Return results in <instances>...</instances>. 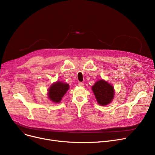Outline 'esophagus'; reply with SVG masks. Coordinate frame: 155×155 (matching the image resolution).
<instances>
[{"label":"esophagus","instance_id":"esophagus-1","mask_svg":"<svg viewBox=\"0 0 155 155\" xmlns=\"http://www.w3.org/2000/svg\"><path fill=\"white\" fill-rule=\"evenodd\" d=\"M78 86H80V87H84V84L82 83V82H78Z\"/></svg>","mask_w":155,"mask_h":155}]
</instances>
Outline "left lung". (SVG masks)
<instances>
[{"label":"left lung","mask_w":155,"mask_h":155,"mask_svg":"<svg viewBox=\"0 0 155 155\" xmlns=\"http://www.w3.org/2000/svg\"><path fill=\"white\" fill-rule=\"evenodd\" d=\"M92 89L97 102L101 105L110 104L114 97L113 86L104 80L97 81L92 86Z\"/></svg>","instance_id":"8db88e82"}]
</instances>
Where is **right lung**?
Instances as JSON below:
<instances>
[{"mask_svg": "<svg viewBox=\"0 0 155 155\" xmlns=\"http://www.w3.org/2000/svg\"><path fill=\"white\" fill-rule=\"evenodd\" d=\"M69 89V85L62 82H56L52 84L48 90V95L49 99L54 103L61 101L62 97Z\"/></svg>", "mask_w": 155, "mask_h": 155, "instance_id": "obj_1", "label": "right lung"}]
</instances>
